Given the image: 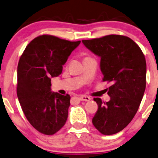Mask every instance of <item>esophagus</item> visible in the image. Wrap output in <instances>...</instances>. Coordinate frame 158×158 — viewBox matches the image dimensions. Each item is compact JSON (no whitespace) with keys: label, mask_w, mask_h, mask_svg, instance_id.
Here are the masks:
<instances>
[{"label":"esophagus","mask_w":158,"mask_h":158,"mask_svg":"<svg viewBox=\"0 0 158 158\" xmlns=\"http://www.w3.org/2000/svg\"><path fill=\"white\" fill-rule=\"evenodd\" d=\"M79 100H81V101H90V98L87 96H84V95H81L79 97Z\"/></svg>","instance_id":"obj_1"}]
</instances>
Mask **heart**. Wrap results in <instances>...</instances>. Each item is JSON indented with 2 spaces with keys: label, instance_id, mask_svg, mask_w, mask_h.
<instances>
[{
  "label": "heart",
  "instance_id": "obj_1",
  "mask_svg": "<svg viewBox=\"0 0 158 158\" xmlns=\"http://www.w3.org/2000/svg\"><path fill=\"white\" fill-rule=\"evenodd\" d=\"M87 58H88V57H87Z\"/></svg>",
  "mask_w": 158,
  "mask_h": 158
}]
</instances>
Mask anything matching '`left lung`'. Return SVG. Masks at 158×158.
Segmentation results:
<instances>
[{"mask_svg": "<svg viewBox=\"0 0 158 158\" xmlns=\"http://www.w3.org/2000/svg\"><path fill=\"white\" fill-rule=\"evenodd\" d=\"M82 43L101 58L103 81L111 83L110 101L94 99L98 110L92 123L101 134H115L129 124L139 108L146 87L145 58L139 45L125 35H108Z\"/></svg>", "mask_w": 158, "mask_h": 158, "instance_id": "obj_1", "label": "left lung"}]
</instances>
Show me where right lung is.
Instances as JSON below:
<instances>
[{
    "label": "right lung",
    "instance_id": "add662e5",
    "mask_svg": "<svg viewBox=\"0 0 158 158\" xmlns=\"http://www.w3.org/2000/svg\"><path fill=\"white\" fill-rule=\"evenodd\" d=\"M80 43L42 35L27 45L19 60V102L29 123L44 135H54L67 121L71 97L52 92L51 77L61 74L68 56Z\"/></svg>",
    "mask_w": 158,
    "mask_h": 158
}]
</instances>
